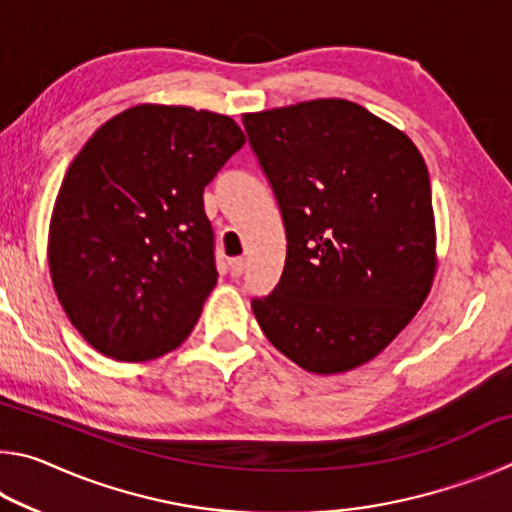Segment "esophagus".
<instances>
[{
  "instance_id": "1",
  "label": "esophagus",
  "mask_w": 512,
  "mask_h": 512,
  "mask_svg": "<svg viewBox=\"0 0 512 512\" xmlns=\"http://www.w3.org/2000/svg\"><path fill=\"white\" fill-rule=\"evenodd\" d=\"M246 271V259L244 257H235L230 259V275L232 277H241Z\"/></svg>"
}]
</instances>
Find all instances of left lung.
Wrapping results in <instances>:
<instances>
[{
	"label": "left lung",
	"mask_w": 512,
	"mask_h": 512,
	"mask_svg": "<svg viewBox=\"0 0 512 512\" xmlns=\"http://www.w3.org/2000/svg\"><path fill=\"white\" fill-rule=\"evenodd\" d=\"M244 126L287 230L280 282L253 300L257 323L307 372L359 368L431 291L427 164L402 131L345 99L246 112Z\"/></svg>",
	"instance_id": "1"
}]
</instances>
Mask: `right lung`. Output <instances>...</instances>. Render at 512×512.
Masks as SVG:
<instances>
[{"instance_id":"right-lung-1","label":"right lung","mask_w":512,"mask_h":512,"mask_svg":"<svg viewBox=\"0 0 512 512\" xmlns=\"http://www.w3.org/2000/svg\"><path fill=\"white\" fill-rule=\"evenodd\" d=\"M235 119L142 103L108 119L69 164L49 223V271L94 350H176L216 284L203 189L244 146Z\"/></svg>"}]
</instances>
